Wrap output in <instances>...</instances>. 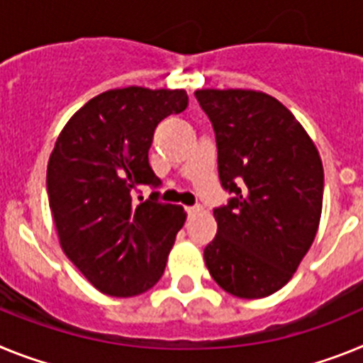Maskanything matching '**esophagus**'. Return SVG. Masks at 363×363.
<instances>
[{
  "label": "esophagus",
  "instance_id": "obj_1",
  "mask_svg": "<svg viewBox=\"0 0 363 363\" xmlns=\"http://www.w3.org/2000/svg\"><path fill=\"white\" fill-rule=\"evenodd\" d=\"M201 210H203V206L201 204H195V206H188L186 208V212H188V216H195V213H199Z\"/></svg>",
  "mask_w": 363,
  "mask_h": 363
}]
</instances>
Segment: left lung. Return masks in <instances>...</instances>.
I'll return each instance as SVG.
<instances>
[{
	"mask_svg": "<svg viewBox=\"0 0 363 363\" xmlns=\"http://www.w3.org/2000/svg\"><path fill=\"white\" fill-rule=\"evenodd\" d=\"M217 144L223 190L217 235L204 248L213 281L257 299L279 291L316 238L323 166L316 146L281 102L259 91L201 89Z\"/></svg>",
	"mask_w": 363,
	"mask_h": 363,
	"instance_id": "1",
	"label": "left lung"
}]
</instances>
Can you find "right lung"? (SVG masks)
Listing matches in <instances>:
<instances>
[{
	"mask_svg": "<svg viewBox=\"0 0 363 363\" xmlns=\"http://www.w3.org/2000/svg\"><path fill=\"white\" fill-rule=\"evenodd\" d=\"M188 107L184 89H113L74 113L47 166V194L65 256L100 292L129 298L160 279L184 208L160 203L147 160L155 128ZM143 185L156 190L137 203Z\"/></svg>",
	"mask_w": 363,
	"mask_h": 363,
	"instance_id": "obj_1",
	"label": "right lung"
}]
</instances>
